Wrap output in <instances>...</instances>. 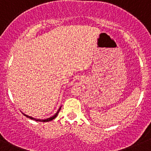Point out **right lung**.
<instances>
[{
    "mask_svg": "<svg viewBox=\"0 0 151 151\" xmlns=\"http://www.w3.org/2000/svg\"><path fill=\"white\" fill-rule=\"evenodd\" d=\"M61 108H62V107H60V108H59L58 110H57V113H56L54 115V116H51V117H49V118H47V119H35V118H32V116H27V115L24 114V113H23V115H24V116H26V117H27V118H29V119H32V120H35V121H36V122H50V121H52L53 119H54L56 117H57V115H58V113H59V112H60V109H61Z\"/></svg>",
    "mask_w": 151,
    "mask_h": 151,
    "instance_id": "1",
    "label": "right lung"
}]
</instances>
